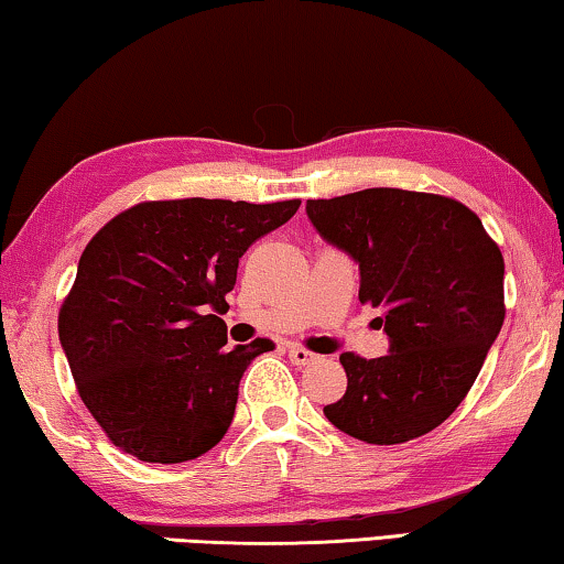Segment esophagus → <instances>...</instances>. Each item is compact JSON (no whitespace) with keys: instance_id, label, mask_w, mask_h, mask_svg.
<instances>
[{"instance_id":"obj_1","label":"esophagus","mask_w":564,"mask_h":564,"mask_svg":"<svg viewBox=\"0 0 564 564\" xmlns=\"http://www.w3.org/2000/svg\"><path fill=\"white\" fill-rule=\"evenodd\" d=\"M289 359H291L293 365L306 367V365H314L316 362V355H314V351L304 349V347H299V344H291V347H289Z\"/></svg>"}]
</instances>
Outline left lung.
<instances>
[{
	"instance_id": "obj_1",
	"label": "left lung",
	"mask_w": 564,
	"mask_h": 564,
	"mask_svg": "<svg viewBox=\"0 0 564 564\" xmlns=\"http://www.w3.org/2000/svg\"><path fill=\"white\" fill-rule=\"evenodd\" d=\"M308 220L359 263V301L380 308L390 355L344 351L341 400L324 408L351 438L394 445L438 427L466 398L503 324V256L458 199L375 187L308 199Z\"/></svg>"
}]
</instances>
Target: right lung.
Returning <instances> with one entry per match:
<instances>
[{
    "label": "right lung",
    "mask_w": 564,
    "mask_h": 564,
    "mask_svg": "<svg viewBox=\"0 0 564 564\" xmlns=\"http://www.w3.org/2000/svg\"><path fill=\"white\" fill-rule=\"evenodd\" d=\"M301 199L139 202L83 250L57 334L75 388L116 448L182 464L228 433L238 384L273 341L225 349L238 260Z\"/></svg>",
    "instance_id": "right-lung-1"
}]
</instances>
